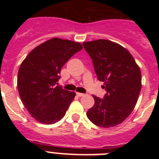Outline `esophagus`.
I'll return each instance as SVG.
<instances>
[{"label": "esophagus", "mask_w": 159, "mask_h": 159, "mask_svg": "<svg viewBox=\"0 0 159 159\" xmlns=\"http://www.w3.org/2000/svg\"><path fill=\"white\" fill-rule=\"evenodd\" d=\"M76 95H77V96H78V97H82V96H84V94L80 93V92H76Z\"/></svg>", "instance_id": "1"}]
</instances>
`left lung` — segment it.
Wrapping results in <instances>:
<instances>
[{
  "instance_id": "obj_1",
  "label": "left lung",
  "mask_w": 159,
  "mask_h": 159,
  "mask_svg": "<svg viewBox=\"0 0 159 159\" xmlns=\"http://www.w3.org/2000/svg\"><path fill=\"white\" fill-rule=\"evenodd\" d=\"M83 44L107 91L103 99L93 95L95 104L87 116L99 127H116L130 116L137 103L142 88L139 67L128 50L117 43L100 39Z\"/></svg>"
}]
</instances>
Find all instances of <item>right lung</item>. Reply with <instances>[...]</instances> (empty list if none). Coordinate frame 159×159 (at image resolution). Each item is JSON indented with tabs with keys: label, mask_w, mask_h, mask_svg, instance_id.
<instances>
[{
	"label": "right lung",
	"mask_w": 159,
	"mask_h": 159,
	"mask_svg": "<svg viewBox=\"0 0 159 159\" xmlns=\"http://www.w3.org/2000/svg\"><path fill=\"white\" fill-rule=\"evenodd\" d=\"M82 48L78 42L52 38L32 49L20 64L17 75L20 97L39 123L53 124L65 116L75 92L56 84L63 66Z\"/></svg>",
	"instance_id": "add662e5"
}]
</instances>
